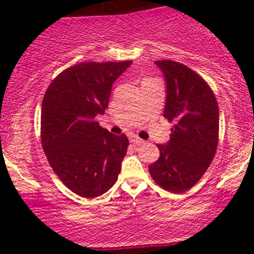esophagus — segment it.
<instances>
[{"instance_id":"34e87169","label":"esophagus","mask_w":254,"mask_h":254,"mask_svg":"<svg viewBox=\"0 0 254 254\" xmlns=\"http://www.w3.org/2000/svg\"><path fill=\"white\" fill-rule=\"evenodd\" d=\"M130 141L134 143V145L137 146V145H141V143L143 142V140H141L140 137H137V136H131L130 137Z\"/></svg>"}]
</instances>
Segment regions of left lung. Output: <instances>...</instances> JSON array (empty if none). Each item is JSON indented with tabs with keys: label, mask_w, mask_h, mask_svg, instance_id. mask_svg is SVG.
I'll return each mask as SVG.
<instances>
[{
	"label": "left lung",
	"mask_w": 254,
	"mask_h": 254,
	"mask_svg": "<svg viewBox=\"0 0 254 254\" xmlns=\"http://www.w3.org/2000/svg\"><path fill=\"white\" fill-rule=\"evenodd\" d=\"M166 81L163 117L172 122L160 158L148 166L153 181L172 193L189 190L203 177L219 142V107L209 84L191 68L172 60L155 61Z\"/></svg>",
	"instance_id": "8db88e82"
}]
</instances>
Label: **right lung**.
<instances>
[{"instance_id":"obj_1","label":"right lung","mask_w":254,"mask_h":254,"mask_svg":"<svg viewBox=\"0 0 254 254\" xmlns=\"http://www.w3.org/2000/svg\"><path fill=\"white\" fill-rule=\"evenodd\" d=\"M132 61L79 63L56 76L42 104V143L49 163L70 190L96 198L114 186L129 140L99 127L114 81Z\"/></svg>"}]
</instances>
